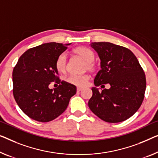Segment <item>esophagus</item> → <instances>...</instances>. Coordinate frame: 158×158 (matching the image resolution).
<instances>
[{
    "label": "esophagus",
    "instance_id": "esophagus-1",
    "mask_svg": "<svg viewBox=\"0 0 158 158\" xmlns=\"http://www.w3.org/2000/svg\"><path fill=\"white\" fill-rule=\"evenodd\" d=\"M82 89H83V88H81V87H77V92H79V91H81Z\"/></svg>",
    "mask_w": 158,
    "mask_h": 158
}]
</instances>
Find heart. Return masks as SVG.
<instances>
[{
    "label": "heart",
    "mask_w": 158,
    "mask_h": 158,
    "mask_svg": "<svg viewBox=\"0 0 158 158\" xmlns=\"http://www.w3.org/2000/svg\"><path fill=\"white\" fill-rule=\"evenodd\" d=\"M74 55L81 57L85 61L84 70H89L94 72L96 69V64L94 62L95 54L91 49L85 47H79L73 50ZM55 67L60 73H65L67 68V57L65 53H62L56 58L55 62ZM89 79L88 74L83 75H71L67 78V81L77 86H84Z\"/></svg>",
    "instance_id": "1"
}]
</instances>
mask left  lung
Segmentation results:
<instances>
[{"instance_id": "1", "label": "left lung", "mask_w": 158, "mask_h": 158, "mask_svg": "<svg viewBox=\"0 0 158 158\" xmlns=\"http://www.w3.org/2000/svg\"><path fill=\"white\" fill-rule=\"evenodd\" d=\"M102 69L94 79L92 96L88 105L94 114L106 122L119 123L131 117L144 99L146 79L135 55L128 48L110 42H93ZM109 83L99 91L97 86Z\"/></svg>"}]
</instances>
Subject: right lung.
<instances>
[{"instance_id": "right-lung-1", "label": "right lung", "mask_w": 158, "mask_h": 158, "mask_svg": "<svg viewBox=\"0 0 158 158\" xmlns=\"http://www.w3.org/2000/svg\"><path fill=\"white\" fill-rule=\"evenodd\" d=\"M49 42L30 48L19 58L13 71V96L18 106L30 118L49 122L67 109L77 87L61 81L55 67L57 56L67 45ZM51 82L59 86L48 88Z\"/></svg>"}]
</instances>
